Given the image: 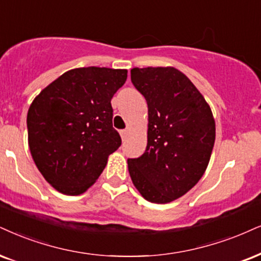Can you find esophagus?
<instances>
[{"label":"esophagus","instance_id":"esophagus-1","mask_svg":"<svg viewBox=\"0 0 261 261\" xmlns=\"http://www.w3.org/2000/svg\"><path fill=\"white\" fill-rule=\"evenodd\" d=\"M120 134H121L122 140H125V139H127L128 134H129V130H128V129H123V130L120 132Z\"/></svg>","mask_w":261,"mask_h":261}]
</instances>
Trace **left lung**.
Here are the masks:
<instances>
[{"label": "left lung", "instance_id": "8db88e82", "mask_svg": "<svg viewBox=\"0 0 261 261\" xmlns=\"http://www.w3.org/2000/svg\"><path fill=\"white\" fill-rule=\"evenodd\" d=\"M130 80L147 102V146L128 159L129 175L152 203L184 196L204 174L215 140V121L194 83L172 66L134 67Z\"/></svg>", "mask_w": 261, "mask_h": 261}]
</instances>
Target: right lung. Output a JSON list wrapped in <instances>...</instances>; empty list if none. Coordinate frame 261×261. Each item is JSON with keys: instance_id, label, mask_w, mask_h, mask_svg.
I'll use <instances>...</instances> for the list:
<instances>
[{"instance_id": "obj_1", "label": "right lung", "mask_w": 261, "mask_h": 261, "mask_svg": "<svg viewBox=\"0 0 261 261\" xmlns=\"http://www.w3.org/2000/svg\"><path fill=\"white\" fill-rule=\"evenodd\" d=\"M127 70L79 67L41 91L28 111V140L34 162L57 191L77 196L104 170L121 146L112 127V96Z\"/></svg>"}]
</instances>
